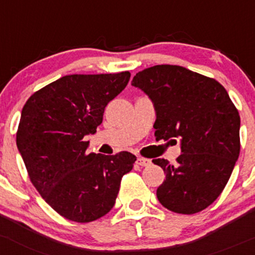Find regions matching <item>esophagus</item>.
Listing matches in <instances>:
<instances>
[{
    "label": "esophagus",
    "instance_id": "esophagus-1",
    "mask_svg": "<svg viewBox=\"0 0 255 255\" xmlns=\"http://www.w3.org/2000/svg\"><path fill=\"white\" fill-rule=\"evenodd\" d=\"M136 163H138L139 166H149L150 163H151V161H150L149 159H144V157H139L138 160H136Z\"/></svg>",
    "mask_w": 255,
    "mask_h": 255
}]
</instances>
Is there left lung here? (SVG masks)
Here are the masks:
<instances>
[{
    "label": "left lung",
    "instance_id": "left-lung-1",
    "mask_svg": "<svg viewBox=\"0 0 255 255\" xmlns=\"http://www.w3.org/2000/svg\"><path fill=\"white\" fill-rule=\"evenodd\" d=\"M132 85L154 103L156 140L181 139L176 163L152 160L166 173L157 199L173 213L204 210L224 191L240 156L238 110L219 82L181 66L150 67Z\"/></svg>",
    "mask_w": 255,
    "mask_h": 255
}]
</instances>
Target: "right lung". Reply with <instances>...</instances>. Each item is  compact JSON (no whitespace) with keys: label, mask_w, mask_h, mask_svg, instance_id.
<instances>
[{"label":"right lung","mask_w":255,"mask_h":255,"mask_svg":"<svg viewBox=\"0 0 255 255\" xmlns=\"http://www.w3.org/2000/svg\"><path fill=\"white\" fill-rule=\"evenodd\" d=\"M129 72L71 74L34 93L21 110L17 146L31 183L63 218L92 222L116 202L123 175L136 157L87 154L105 107L128 84Z\"/></svg>","instance_id":"obj_1"}]
</instances>
